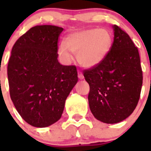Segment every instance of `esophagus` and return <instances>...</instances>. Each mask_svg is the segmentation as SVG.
Returning <instances> with one entry per match:
<instances>
[{"mask_svg":"<svg viewBox=\"0 0 151 151\" xmlns=\"http://www.w3.org/2000/svg\"><path fill=\"white\" fill-rule=\"evenodd\" d=\"M78 78H79V79H83V78H84L83 74H82V72L79 71V70L78 71Z\"/></svg>","mask_w":151,"mask_h":151,"instance_id":"34e87169","label":"esophagus"}]
</instances>
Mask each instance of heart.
I'll list each match as a JSON object with an SVG mask.
<instances>
[{
    "label": "heart",
    "instance_id": "1",
    "mask_svg": "<svg viewBox=\"0 0 151 151\" xmlns=\"http://www.w3.org/2000/svg\"><path fill=\"white\" fill-rule=\"evenodd\" d=\"M112 37L104 29H88L76 31L60 42L58 54L66 63L73 60L77 54L79 63L87 68L94 67L106 58L111 48Z\"/></svg>",
    "mask_w": 151,
    "mask_h": 151
}]
</instances>
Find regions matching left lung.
Segmentation results:
<instances>
[{
  "label": "left lung",
  "mask_w": 151,
  "mask_h": 151,
  "mask_svg": "<svg viewBox=\"0 0 151 151\" xmlns=\"http://www.w3.org/2000/svg\"><path fill=\"white\" fill-rule=\"evenodd\" d=\"M113 28L114 40L106 58L83 72L90 86L91 111L97 120L108 124L121 122L133 113L143 82L138 47L120 27Z\"/></svg>",
  "instance_id": "8db88e82"
}]
</instances>
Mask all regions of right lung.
Segmentation results:
<instances>
[{
	"instance_id": "1",
	"label": "right lung",
	"mask_w": 151,
	"mask_h": 151,
	"mask_svg": "<svg viewBox=\"0 0 151 151\" xmlns=\"http://www.w3.org/2000/svg\"><path fill=\"white\" fill-rule=\"evenodd\" d=\"M63 29L44 25L31 28L13 45L7 66L10 98L29 125L44 128L60 119L65 101L78 82L76 66L57 60Z\"/></svg>"
}]
</instances>
